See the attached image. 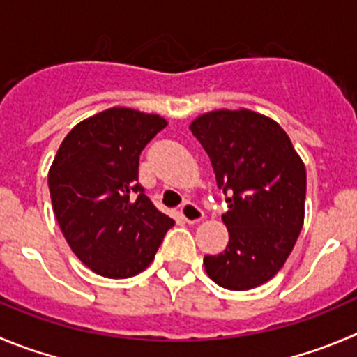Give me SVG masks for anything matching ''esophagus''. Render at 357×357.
Here are the masks:
<instances>
[{"mask_svg": "<svg viewBox=\"0 0 357 357\" xmlns=\"http://www.w3.org/2000/svg\"><path fill=\"white\" fill-rule=\"evenodd\" d=\"M179 215H181V218L185 220L186 224H197V222H201V220L204 218L202 209L199 208L197 204H194V202H190V201H186L185 204L181 206Z\"/></svg>", "mask_w": 357, "mask_h": 357, "instance_id": "obj_1", "label": "esophagus"}]
</instances>
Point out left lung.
<instances>
[{
	"label": "left lung",
	"mask_w": 357,
	"mask_h": 357,
	"mask_svg": "<svg viewBox=\"0 0 357 357\" xmlns=\"http://www.w3.org/2000/svg\"><path fill=\"white\" fill-rule=\"evenodd\" d=\"M190 130L211 160L229 211L222 216L229 245L204 255L220 287L248 291L285 264L305 218L306 171L284 128L257 112L213 111Z\"/></svg>",
	"instance_id": "1"
}]
</instances>
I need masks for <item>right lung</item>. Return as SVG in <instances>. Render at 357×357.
<instances>
[{
  "mask_svg": "<svg viewBox=\"0 0 357 357\" xmlns=\"http://www.w3.org/2000/svg\"><path fill=\"white\" fill-rule=\"evenodd\" d=\"M167 121L112 107L73 126L49 171L52 209L79 261L107 278H130L155 259L174 220L139 183V156Z\"/></svg>",
  "mask_w": 357,
  "mask_h": 357,
  "instance_id": "obj_1",
  "label": "right lung"
}]
</instances>
